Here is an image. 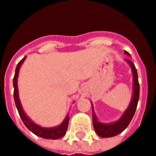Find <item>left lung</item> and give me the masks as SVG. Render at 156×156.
Returning <instances> with one entry per match:
<instances>
[{"mask_svg":"<svg viewBox=\"0 0 156 156\" xmlns=\"http://www.w3.org/2000/svg\"><path fill=\"white\" fill-rule=\"evenodd\" d=\"M125 54L128 55H130L129 52L126 51H124ZM126 62L130 65L131 68H132V75H133V94H132V101L129 104V108L126 109L124 114L122 115V117L115 122L110 123V124H103L98 122V119L96 118V115H94V110H93V105L91 104L92 107V120H93V126L95 132L98 136L101 138H109L113 137L115 135H119L121 132H122L132 121L134 115H135L136 108H137L138 101L139 98V79H138V73L137 70L135 68V65L131 62L130 60L126 59Z\"/></svg>","mask_w":156,"mask_h":156,"instance_id":"left-lung-1","label":"left lung"}]
</instances>
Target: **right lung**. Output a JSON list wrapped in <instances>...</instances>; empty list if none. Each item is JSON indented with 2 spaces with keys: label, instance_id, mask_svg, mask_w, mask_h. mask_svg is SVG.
Masks as SVG:
<instances>
[{
  "label": "right lung",
  "instance_id": "obj_1",
  "mask_svg": "<svg viewBox=\"0 0 156 156\" xmlns=\"http://www.w3.org/2000/svg\"><path fill=\"white\" fill-rule=\"evenodd\" d=\"M26 56L23 58L21 62L17 64V67L15 69V74H14V79H13V85H14V101H15L16 107H17V111H18L19 115L21 117V120H22L24 126L29 129L31 132L34 134V135H37L39 137L44 138L46 139H58L62 138L65 136L66 134L67 129H68V122H69V116L67 115L65 120L62 122V124L60 126H57L55 128H43L41 126L36 125L34 122H32L24 113V110L21 106V101L19 99L18 96V88H17V77H18L19 70L21 68V65L23 62L25 60Z\"/></svg>",
  "mask_w": 156,
  "mask_h": 156
}]
</instances>
